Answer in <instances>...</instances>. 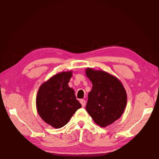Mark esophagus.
<instances>
[{
	"label": "esophagus",
	"mask_w": 159,
	"mask_h": 159,
	"mask_svg": "<svg viewBox=\"0 0 159 159\" xmlns=\"http://www.w3.org/2000/svg\"><path fill=\"white\" fill-rule=\"evenodd\" d=\"M80 103H81L82 107H85V101L84 99H81V100L80 101Z\"/></svg>",
	"instance_id": "1"
}]
</instances>
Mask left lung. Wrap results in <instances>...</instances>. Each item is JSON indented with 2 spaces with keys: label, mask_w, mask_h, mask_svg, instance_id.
Returning <instances> with one entry per match:
<instances>
[{
  "label": "left lung",
  "mask_w": 159,
  "mask_h": 159,
  "mask_svg": "<svg viewBox=\"0 0 159 159\" xmlns=\"http://www.w3.org/2000/svg\"><path fill=\"white\" fill-rule=\"evenodd\" d=\"M85 74L92 83L85 109L97 125L106 127L123 114L126 92L119 79L104 71L87 68Z\"/></svg>",
  "instance_id": "8db88e82"
}]
</instances>
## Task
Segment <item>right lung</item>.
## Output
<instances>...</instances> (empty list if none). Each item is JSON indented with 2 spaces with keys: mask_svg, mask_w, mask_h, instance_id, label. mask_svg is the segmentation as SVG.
<instances>
[{
  "mask_svg": "<svg viewBox=\"0 0 159 159\" xmlns=\"http://www.w3.org/2000/svg\"><path fill=\"white\" fill-rule=\"evenodd\" d=\"M72 71H63L42 83L37 92L36 106L38 114L48 125L59 129L67 125L81 104L68 83Z\"/></svg>",
  "mask_w": 159,
  "mask_h": 159,
  "instance_id": "obj_1",
  "label": "right lung"
}]
</instances>
